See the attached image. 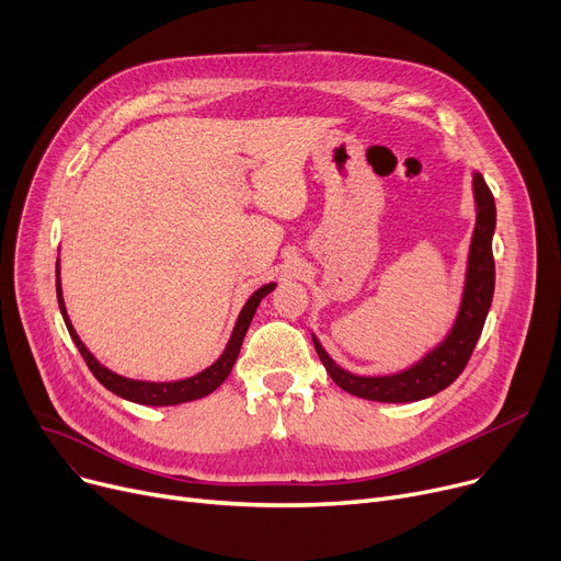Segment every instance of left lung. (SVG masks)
I'll list each match as a JSON object with an SVG mask.
<instances>
[{
    "instance_id": "obj_1",
    "label": "left lung",
    "mask_w": 561,
    "mask_h": 561,
    "mask_svg": "<svg viewBox=\"0 0 561 561\" xmlns=\"http://www.w3.org/2000/svg\"><path fill=\"white\" fill-rule=\"evenodd\" d=\"M473 191L478 204V222L473 241H470L461 309L448 339L414 368L387 377H359L343 370L330 359L318 339H313L318 357L322 366L328 368L330 377L336 381V387L357 398L377 402H414L444 391L461 375L482 334L495 288V263L491 250L495 229V202L480 172L473 176Z\"/></svg>"
}]
</instances>
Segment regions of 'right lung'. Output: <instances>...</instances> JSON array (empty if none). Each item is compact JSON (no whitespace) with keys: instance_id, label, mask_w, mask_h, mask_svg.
Instances as JSON below:
<instances>
[{"instance_id":"add662e5","label":"right lung","mask_w":561,"mask_h":561,"mask_svg":"<svg viewBox=\"0 0 561 561\" xmlns=\"http://www.w3.org/2000/svg\"><path fill=\"white\" fill-rule=\"evenodd\" d=\"M275 288V284H265L261 286L254 296L245 302L239 320H236V328H233V334L225 347V352L220 355V359L209 366L206 370L188 377V379H180V381H161V385H157V381H138V379H127L123 375H115L111 373L108 368H104L91 352L85 350V345L81 343V339L77 336L72 322L66 313V305H64V293H61V279H58V273H56V298H58V307H61V313H64V320H66V328L77 345V350L81 352V357L85 362V366L91 368V373L98 377L100 385H104L111 393L121 396L125 400H131V402H138V404H152V407H165V404H182V402H191V400H197V398H204L214 393L222 381L229 377L233 364H236V357H239L241 352V345H243V339H245V332L250 328L252 322V316L259 307V302L268 296V293Z\"/></svg>"}]
</instances>
